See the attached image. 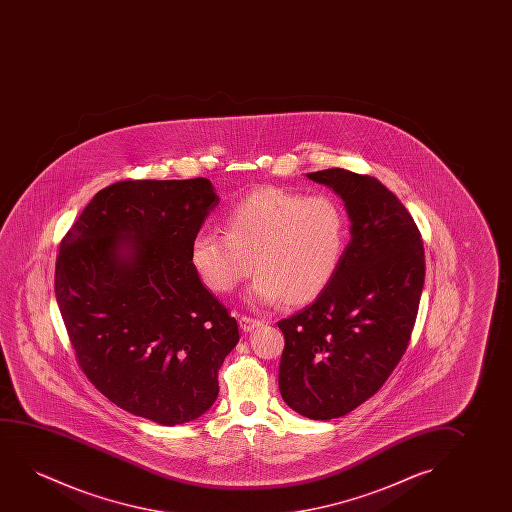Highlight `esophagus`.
<instances>
[{
	"mask_svg": "<svg viewBox=\"0 0 512 512\" xmlns=\"http://www.w3.org/2000/svg\"><path fill=\"white\" fill-rule=\"evenodd\" d=\"M262 320L259 318H252V316L243 315L239 318V327L245 330V332H252L255 327H260Z\"/></svg>",
	"mask_w": 512,
	"mask_h": 512,
	"instance_id": "esophagus-1",
	"label": "esophagus"
}]
</instances>
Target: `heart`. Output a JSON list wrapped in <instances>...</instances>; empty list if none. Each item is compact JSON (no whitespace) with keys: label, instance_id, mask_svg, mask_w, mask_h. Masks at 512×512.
Masks as SVG:
<instances>
[{"label":"heart","instance_id":"obj_1","mask_svg":"<svg viewBox=\"0 0 512 512\" xmlns=\"http://www.w3.org/2000/svg\"><path fill=\"white\" fill-rule=\"evenodd\" d=\"M348 236V213L334 197L262 187L232 204L225 231L197 232L190 259L204 285L217 294L238 287L255 266L252 301L271 304L283 297L288 304H302L329 287Z\"/></svg>","mask_w":512,"mask_h":512}]
</instances>
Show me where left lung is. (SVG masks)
Listing matches in <instances>:
<instances>
[{
	"mask_svg": "<svg viewBox=\"0 0 512 512\" xmlns=\"http://www.w3.org/2000/svg\"><path fill=\"white\" fill-rule=\"evenodd\" d=\"M308 178L343 197L351 239L329 287L278 322L285 336L278 385L295 413L332 420L371 399L406 353L425 250L406 206L376 178L341 168Z\"/></svg>",
	"mask_w": 512,
	"mask_h": 512,
	"instance_id": "left-lung-1",
	"label": "left lung"
}]
</instances>
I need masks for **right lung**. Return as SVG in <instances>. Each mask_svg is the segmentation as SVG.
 Returning <instances> with one entry per match:
<instances>
[{
	"mask_svg": "<svg viewBox=\"0 0 512 512\" xmlns=\"http://www.w3.org/2000/svg\"><path fill=\"white\" fill-rule=\"evenodd\" d=\"M217 204L206 178L112 183L57 253L54 290L78 367L113 404L168 427L210 409L239 341L190 259Z\"/></svg>",
	"mask_w": 512,
	"mask_h": 512,
	"instance_id": "1",
	"label": "right lung"
}]
</instances>
